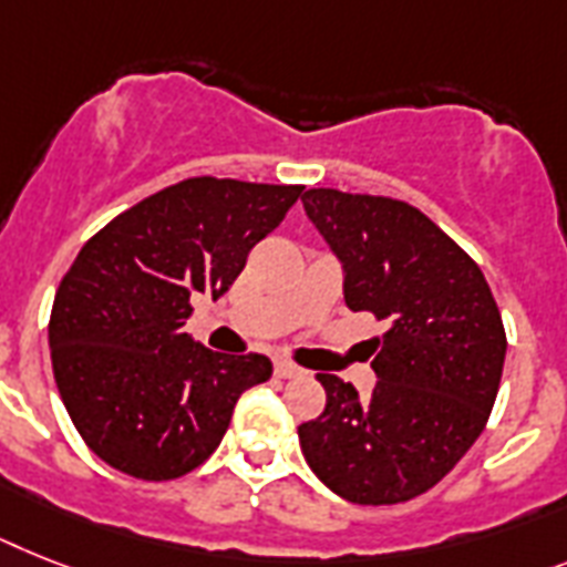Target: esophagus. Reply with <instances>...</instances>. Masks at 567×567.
Segmentation results:
<instances>
[{
    "instance_id": "1",
    "label": "esophagus",
    "mask_w": 567,
    "mask_h": 567,
    "mask_svg": "<svg viewBox=\"0 0 567 567\" xmlns=\"http://www.w3.org/2000/svg\"><path fill=\"white\" fill-rule=\"evenodd\" d=\"M301 368L298 364H292L289 359H275V377L280 379H292V377H301Z\"/></svg>"
}]
</instances>
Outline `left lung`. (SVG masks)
<instances>
[{"label": "left lung", "mask_w": 567, "mask_h": 567, "mask_svg": "<svg viewBox=\"0 0 567 567\" xmlns=\"http://www.w3.org/2000/svg\"><path fill=\"white\" fill-rule=\"evenodd\" d=\"M307 217L344 266V301L388 321L359 396L318 373L327 405L298 425L310 470L353 504H400L432 489L484 432L507 333L478 264L414 205L310 188Z\"/></svg>", "instance_id": "1"}]
</instances>
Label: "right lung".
I'll return each mask as SVG.
<instances>
[{
	"label": "right lung",
	"instance_id": "right-lung-1",
	"mask_svg": "<svg viewBox=\"0 0 567 567\" xmlns=\"http://www.w3.org/2000/svg\"><path fill=\"white\" fill-rule=\"evenodd\" d=\"M303 185L194 176L83 243L49 318L54 382L83 443L138 481L194 472L219 446L260 353L228 357L185 333L190 295L226 292Z\"/></svg>",
	"mask_w": 567,
	"mask_h": 567
}]
</instances>
